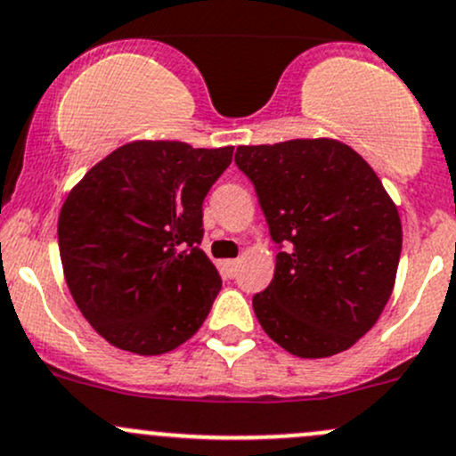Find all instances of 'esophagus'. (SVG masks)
Returning a JSON list of instances; mask_svg holds the SVG:
<instances>
[{"instance_id":"esophagus-1","label":"esophagus","mask_w":456,"mask_h":456,"mask_svg":"<svg viewBox=\"0 0 456 456\" xmlns=\"http://www.w3.org/2000/svg\"><path fill=\"white\" fill-rule=\"evenodd\" d=\"M220 271L224 277H233L238 273V260H223L220 262Z\"/></svg>"}]
</instances>
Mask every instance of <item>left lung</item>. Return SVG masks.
I'll use <instances>...</instances> for the list:
<instances>
[{
    "label": "left lung",
    "mask_w": 456,
    "mask_h": 456,
    "mask_svg": "<svg viewBox=\"0 0 456 456\" xmlns=\"http://www.w3.org/2000/svg\"><path fill=\"white\" fill-rule=\"evenodd\" d=\"M275 242V275L253 295L265 332L299 358H325L367 334L389 301L402 224L371 166L341 142L240 146Z\"/></svg>",
    "instance_id": "8db88e82"
}]
</instances>
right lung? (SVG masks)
Returning a JSON list of instances; mask_svg holds the SVG:
<instances>
[{"mask_svg": "<svg viewBox=\"0 0 456 456\" xmlns=\"http://www.w3.org/2000/svg\"><path fill=\"white\" fill-rule=\"evenodd\" d=\"M233 148L133 142L69 191L59 218L65 280L100 337L157 356L208 319L220 280L200 251L203 200Z\"/></svg>", "mask_w": 456, "mask_h": 456, "instance_id": "right-lung-1", "label": "right lung"}]
</instances>
